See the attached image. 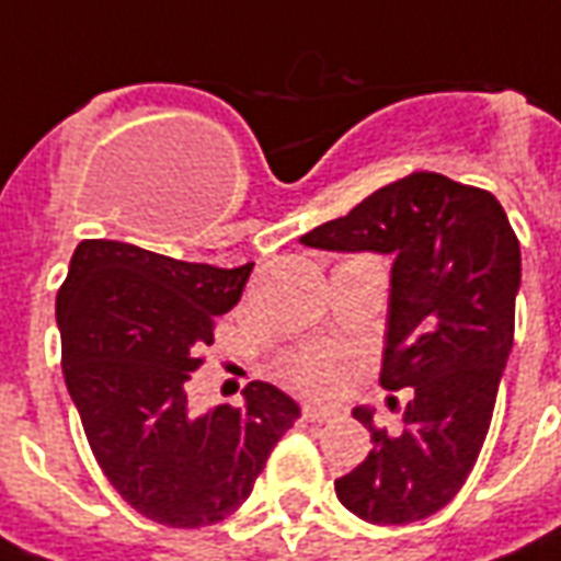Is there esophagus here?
I'll list each match as a JSON object with an SVG mask.
<instances>
[{
  "label": "esophagus",
  "instance_id": "34e87169",
  "mask_svg": "<svg viewBox=\"0 0 561 561\" xmlns=\"http://www.w3.org/2000/svg\"><path fill=\"white\" fill-rule=\"evenodd\" d=\"M332 409H327V405H314V403H302V417H306V421H332Z\"/></svg>",
  "mask_w": 561,
  "mask_h": 561
}]
</instances>
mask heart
<instances>
[{
  "instance_id": "b5f03b06",
  "label": "heart",
  "mask_w": 561,
  "mask_h": 561,
  "mask_svg": "<svg viewBox=\"0 0 561 561\" xmlns=\"http://www.w3.org/2000/svg\"><path fill=\"white\" fill-rule=\"evenodd\" d=\"M288 374L306 391L335 394L347 379V358L335 350H302L288 362Z\"/></svg>"
}]
</instances>
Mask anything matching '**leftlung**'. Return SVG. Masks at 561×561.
<instances>
[{"instance_id":"left-lung-1","label":"left lung","mask_w":561,"mask_h":561,"mask_svg":"<svg viewBox=\"0 0 561 561\" xmlns=\"http://www.w3.org/2000/svg\"><path fill=\"white\" fill-rule=\"evenodd\" d=\"M299 241L394 255L379 382L409 391L403 430H379L370 409H353L374 450L335 480V494L367 524L430 518L473 470L512 353L520 243L506 211L482 187L412 173Z\"/></svg>"}]
</instances>
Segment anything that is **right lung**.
<instances>
[{"label": "right lung", "mask_w": 561, "mask_h": 561, "mask_svg": "<svg viewBox=\"0 0 561 561\" xmlns=\"http://www.w3.org/2000/svg\"><path fill=\"white\" fill-rule=\"evenodd\" d=\"M252 264H191L135 243L81 241L55 299L64 382L102 473L144 518L176 529L232 515L299 405L271 382L196 412L187 379Z\"/></svg>", "instance_id": "right-lung-1"}]
</instances>
